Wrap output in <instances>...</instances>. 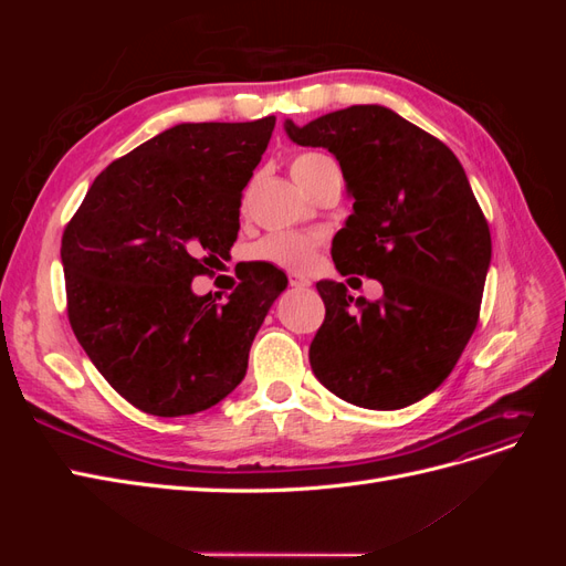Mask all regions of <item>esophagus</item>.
<instances>
[{
	"instance_id": "1",
	"label": "esophagus",
	"mask_w": 566,
	"mask_h": 566,
	"mask_svg": "<svg viewBox=\"0 0 566 566\" xmlns=\"http://www.w3.org/2000/svg\"><path fill=\"white\" fill-rule=\"evenodd\" d=\"M287 279H290V285H293L295 290H306V287L312 285V281L306 279V276H302V273H290Z\"/></svg>"
}]
</instances>
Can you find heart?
<instances>
[{"instance_id":"b5f03b06","label":"heart","mask_w":566,"mask_h":566,"mask_svg":"<svg viewBox=\"0 0 566 566\" xmlns=\"http://www.w3.org/2000/svg\"><path fill=\"white\" fill-rule=\"evenodd\" d=\"M333 163L323 153H300V156L290 165V172L293 177L306 186L323 165ZM314 250H316V238L297 233V231H276L264 235L262 241H256L250 248V256L256 262L273 264L279 269L287 271H304L314 262Z\"/></svg>"}]
</instances>
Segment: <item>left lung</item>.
Returning a JSON list of instances; mask_svg holds the SVG:
<instances>
[{
	"mask_svg": "<svg viewBox=\"0 0 566 566\" xmlns=\"http://www.w3.org/2000/svg\"><path fill=\"white\" fill-rule=\"evenodd\" d=\"M285 132L300 146L328 148L354 198L333 238L337 271L385 290L368 302L345 283H316L325 318L312 370L354 406L416 403L449 378L470 342L491 264L489 224L465 169L447 144L385 106H352L304 127L285 119Z\"/></svg>",
	"mask_w": 566,
	"mask_h": 566,
	"instance_id": "left-lung-1",
	"label": "left lung"
}]
</instances>
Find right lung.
Masks as SVG:
<instances>
[{
	"instance_id": "right-lung-1",
	"label": "right lung",
	"mask_w": 566,
	"mask_h": 566,
	"mask_svg": "<svg viewBox=\"0 0 566 566\" xmlns=\"http://www.w3.org/2000/svg\"><path fill=\"white\" fill-rule=\"evenodd\" d=\"M276 117L184 123L113 160L61 241L67 318L108 385L160 418L208 410L241 385L287 279L248 264L224 302L191 283L227 256ZM221 300V297H219Z\"/></svg>"
}]
</instances>
